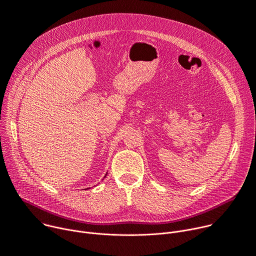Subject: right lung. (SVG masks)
<instances>
[{"label": "right lung", "mask_w": 256, "mask_h": 256, "mask_svg": "<svg viewBox=\"0 0 256 256\" xmlns=\"http://www.w3.org/2000/svg\"><path fill=\"white\" fill-rule=\"evenodd\" d=\"M87 189H88V188H87Z\"/></svg>", "instance_id": "add662e5"}]
</instances>
